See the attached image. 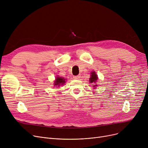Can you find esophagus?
I'll return each mask as SVG.
<instances>
[{
  "label": "esophagus",
  "instance_id": "obj_1",
  "mask_svg": "<svg viewBox=\"0 0 148 148\" xmlns=\"http://www.w3.org/2000/svg\"><path fill=\"white\" fill-rule=\"evenodd\" d=\"M73 78H74V79H79L80 78V75L79 74V75H74L73 77Z\"/></svg>",
  "mask_w": 148,
  "mask_h": 148
}]
</instances>
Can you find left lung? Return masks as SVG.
<instances>
[{"label":"left lung","instance_id":"1","mask_svg":"<svg viewBox=\"0 0 148 148\" xmlns=\"http://www.w3.org/2000/svg\"><path fill=\"white\" fill-rule=\"evenodd\" d=\"M90 76L91 77L89 79L90 83H95L98 80V77L96 73L95 72H92Z\"/></svg>","mask_w":148,"mask_h":148}]
</instances>
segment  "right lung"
<instances>
[{"label": "right lung", "mask_w": 148, "mask_h": 148, "mask_svg": "<svg viewBox=\"0 0 148 148\" xmlns=\"http://www.w3.org/2000/svg\"><path fill=\"white\" fill-rule=\"evenodd\" d=\"M65 83V79L64 78H62V77H56V80L54 81V86H60V85L64 84Z\"/></svg>", "instance_id": "right-lung-1"}]
</instances>
